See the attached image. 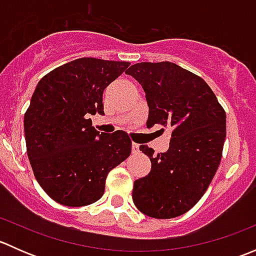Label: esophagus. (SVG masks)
<instances>
[{
    "instance_id": "esophagus-1",
    "label": "esophagus",
    "mask_w": 256,
    "mask_h": 256,
    "mask_svg": "<svg viewBox=\"0 0 256 256\" xmlns=\"http://www.w3.org/2000/svg\"><path fill=\"white\" fill-rule=\"evenodd\" d=\"M131 151H132V154H138L140 151V144L132 142V144H131Z\"/></svg>"
}]
</instances>
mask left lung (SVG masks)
Instances as JSON below:
<instances>
[{"label": "left lung", "mask_w": 256, "mask_h": 256, "mask_svg": "<svg viewBox=\"0 0 256 256\" xmlns=\"http://www.w3.org/2000/svg\"><path fill=\"white\" fill-rule=\"evenodd\" d=\"M126 74L146 94L147 128L160 124L172 128L164 154L140 146L152 164L150 174L134 183V203L151 218H176L203 197L218 170L226 112L204 80L171 62L134 64Z\"/></svg>", "instance_id": "obj_1"}]
</instances>
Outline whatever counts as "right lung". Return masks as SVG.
Wrapping results in <instances>:
<instances>
[{
  "label": "right lung",
  "instance_id": "add662e5",
  "mask_svg": "<svg viewBox=\"0 0 256 256\" xmlns=\"http://www.w3.org/2000/svg\"><path fill=\"white\" fill-rule=\"evenodd\" d=\"M128 66L79 58L37 84L24 114L26 146L36 180L56 202L68 207L96 202L109 172L130 156L128 134H100L89 118L104 115L102 92Z\"/></svg>",
  "mask_w": 256,
  "mask_h": 256
}]
</instances>
